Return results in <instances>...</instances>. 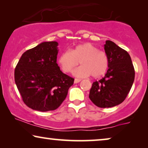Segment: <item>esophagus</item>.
<instances>
[{"label":"esophagus","mask_w":148,"mask_h":148,"mask_svg":"<svg viewBox=\"0 0 148 148\" xmlns=\"http://www.w3.org/2000/svg\"><path fill=\"white\" fill-rule=\"evenodd\" d=\"M81 81H82V80L79 79H75V80H74V83H75V84H77V83L80 82Z\"/></svg>","instance_id":"esophagus-1"}]
</instances>
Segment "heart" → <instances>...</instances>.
Wrapping results in <instances>:
<instances>
[{"label": "heart", "mask_w": 148, "mask_h": 148, "mask_svg": "<svg viewBox=\"0 0 148 148\" xmlns=\"http://www.w3.org/2000/svg\"><path fill=\"white\" fill-rule=\"evenodd\" d=\"M79 62L82 65L73 71V75L79 78L91 75L93 77H99L106 73L108 66L106 54L90 43L79 44L71 50H64L58 59V64L65 73L71 71Z\"/></svg>", "instance_id": "1"}]
</instances>
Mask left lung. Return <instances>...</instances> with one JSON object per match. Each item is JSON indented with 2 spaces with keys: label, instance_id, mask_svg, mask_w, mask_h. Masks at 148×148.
Returning <instances> with one entry per match:
<instances>
[{
  "label": "left lung",
  "instance_id": "left-lung-1",
  "mask_svg": "<svg viewBox=\"0 0 148 148\" xmlns=\"http://www.w3.org/2000/svg\"><path fill=\"white\" fill-rule=\"evenodd\" d=\"M104 50L108 60V69L104 77L92 84L89 98L100 108H110L126 98L135 79L131 56L114 42L106 40Z\"/></svg>",
  "mask_w": 148,
  "mask_h": 148
}]
</instances>
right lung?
I'll return each mask as SVG.
<instances>
[{
    "label": "right lung",
    "mask_w": 148,
    "mask_h": 148,
    "mask_svg": "<svg viewBox=\"0 0 148 148\" xmlns=\"http://www.w3.org/2000/svg\"><path fill=\"white\" fill-rule=\"evenodd\" d=\"M57 42H44L22 54L15 69V82L23 102L33 110H56L66 98L74 79L56 63Z\"/></svg>",
    "instance_id": "1"
}]
</instances>
